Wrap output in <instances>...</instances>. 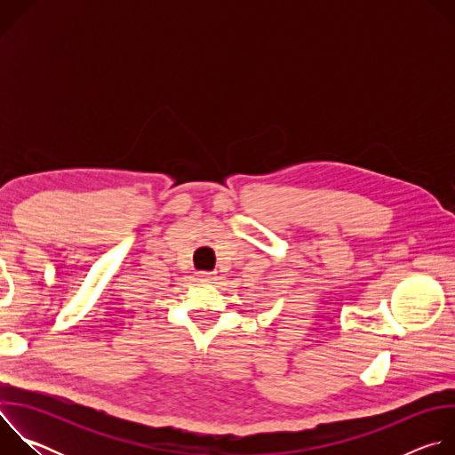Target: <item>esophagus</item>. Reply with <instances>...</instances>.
<instances>
[{"instance_id": "34e87169", "label": "esophagus", "mask_w": 455, "mask_h": 455, "mask_svg": "<svg viewBox=\"0 0 455 455\" xmlns=\"http://www.w3.org/2000/svg\"><path fill=\"white\" fill-rule=\"evenodd\" d=\"M198 277L202 281H212L214 279V274L212 272H198Z\"/></svg>"}]
</instances>
